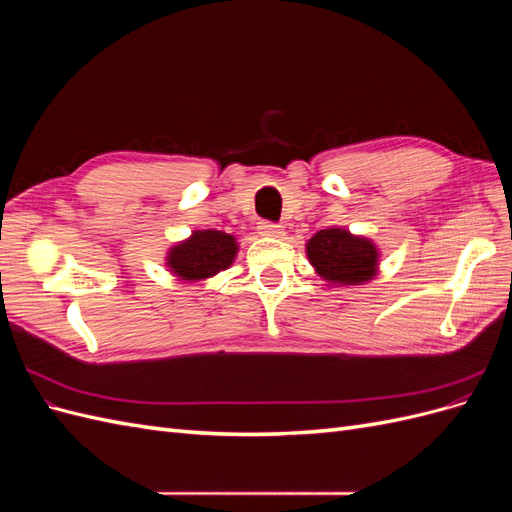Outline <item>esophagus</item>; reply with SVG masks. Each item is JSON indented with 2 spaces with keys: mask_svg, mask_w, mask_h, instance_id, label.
I'll return each instance as SVG.
<instances>
[{
  "mask_svg": "<svg viewBox=\"0 0 512 512\" xmlns=\"http://www.w3.org/2000/svg\"><path fill=\"white\" fill-rule=\"evenodd\" d=\"M258 230H260V235H262V237H273V239H282V237L286 235V232H284V226H280V224H273V222H260Z\"/></svg>",
  "mask_w": 512,
  "mask_h": 512,
  "instance_id": "34e87169",
  "label": "esophagus"
}]
</instances>
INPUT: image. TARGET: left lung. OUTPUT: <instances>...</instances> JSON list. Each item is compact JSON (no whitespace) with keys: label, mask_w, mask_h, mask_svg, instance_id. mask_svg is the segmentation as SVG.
Wrapping results in <instances>:
<instances>
[{"label":"left lung","mask_w":512,"mask_h":512,"mask_svg":"<svg viewBox=\"0 0 512 512\" xmlns=\"http://www.w3.org/2000/svg\"><path fill=\"white\" fill-rule=\"evenodd\" d=\"M309 265L329 286H361L378 275L376 243L346 228H324L305 245Z\"/></svg>","instance_id":"1"}]
</instances>
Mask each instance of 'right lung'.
<instances>
[{"label": "right lung", "mask_w": 512, "mask_h": 512, "mask_svg": "<svg viewBox=\"0 0 512 512\" xmlns=\"http://www.w3.org/2000/svg\"><path fill=\"white\" fill-rule=\"evenodd\" d=\"M237 239L224 230H194L192 235L170 245L166 267L183 282H203L235 262Z\"/></svg>", "instance_id": "add662e5"}]
</instances>
